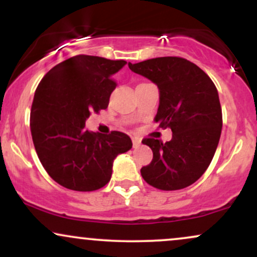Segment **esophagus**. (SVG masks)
Returning a JSON list of instances; mask_svg holds the SVG:
<instances>
[{
    "label": "esophagus",
    "instance_id": "obj_1",
    "mask_svg": "<svg viewBox=\"0 0 257 257\" xmlns=\"http://www.w3.org/2000/svg\"><path fill=\"white\" fill-rule=\"evenodd\" d=\"M132 141H133V146L138 147L139 145H140L141 139H140V138H137V137H133V138H132Z\"/></svg>",
    "mask_w": 257,
    "mask_h": 257
}]
</instances>
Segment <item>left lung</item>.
<instances>
[{"label": "left lung", "instance_id": "left-lung-1", "mask_svg": "<svg viewBox=\"0 0 257 257\" xmlns=\"http://www.w3.org/2000/svg\"><path fill=\"white\" fill-rule=\"evenodd\" d=\"M133 72L151 79L159 89L155 122L170 128L173 138L163 143L145 138L153 159L141 168V176L158 190L187 187L204 174L219 145L222 111L219 94L206 73L180 57L149 59L128 64Z\"/></svg>", "mask_w": 257, "mask_h": 257}]
</instances>
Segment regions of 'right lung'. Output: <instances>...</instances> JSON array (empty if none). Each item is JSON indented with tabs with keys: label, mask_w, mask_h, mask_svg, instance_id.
I'll list each match as a JSON object with an SVG mask.
<instances>
[{
	"label": "right lung",
	"mask_w": 257,
	"mask_h": 257,
	"mask_svg": "<svg viewBox=\"0 0 257 257\" xmlns=\"http://www.w3.org/2000/svg\"><path fill=\"white\" fill-rule=\"evenodd\" d=\"M124 60L76 55L55 65L35 91L30 129L38 158L48 175L69 190L89 192L110 181L113 159L132 149L122 132L85 129L91 112L105 110L117 87L112 75Z\"/></svg>",
	"instance_id": "add662e5"
}]
</instances>
